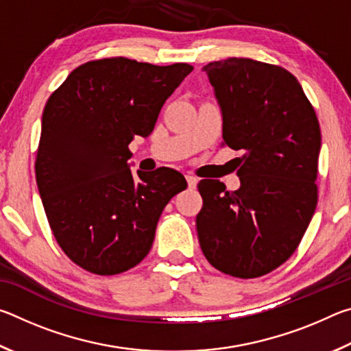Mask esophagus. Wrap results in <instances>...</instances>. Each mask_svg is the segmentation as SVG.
I'll use <instances>...</instances> for the list:
<instances>
[{"label":"esophagus","mask_w":351,"mask_h":351,"mask_svg":"<svg viewBox=\"0 0 351 351\" xmlns=\"http://www.w3.org/2000/svg\"><path fill=\"white\" fill-rule=\"evenodd\" d=\"M186 180H187V184H189V189H195V187H197L198 178H195V176H192V175H186Z\"/></svg>","instance_id":"esophagus-1"}]
</instances>
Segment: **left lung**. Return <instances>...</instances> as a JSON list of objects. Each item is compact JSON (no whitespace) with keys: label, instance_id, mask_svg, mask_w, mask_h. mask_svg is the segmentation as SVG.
<instances>
[{"label":"left lung","instance_id":"8db88e82","mask_svg":"<svg viewBox=\"0 0 351 351\" xmlns=\"http://www.w3.org/2000/svg\"><path fill=\"white\" fill-rule=\"evenodd\" d=\"M203 71L223 111L221 147L243 156L235 158L239 190L217 180L198 182L199 246L224 274L261 277L294 254L316 210L319 121L282 66L230 57Z\"/></svg>","mask_w":351,"mask_h":351}]
</instances>
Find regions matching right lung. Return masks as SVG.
<instances>
[{
    "instance_id": "1",
    "label": "right lung",
    "mask_w": 351,
    "mask_h": 351,
    "mask_svg": "<svg viewBox=\"0 0 351 351\" xmlns=\"http://www.w3.org/2000/svg\"><path fill=\"white\" fill-rule=\"evenodd\" d=\"M125 57L80 64L45 105L35 178L58 246L91 274L116 276L150 252L158 219L187 187L180 171L133 175L134 136H150L159 112L192 73Z\"/></svg>"
}]
</instances>
